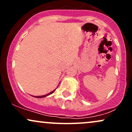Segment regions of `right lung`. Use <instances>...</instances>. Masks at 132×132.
Instances as JSON below:
<instances>
[{"mask_svg": "<svg viewBox=\"0 0 132 132\" xmlns=\"http://www.w3.org/2000/svg\"><path fill=\"white\" fill-rule=\"evenodd\" d=\"M57 87H58V86H57ZM57 87H56V88H57ZM56 89H54V90H53V91H51V92H50V93L47 94H46V95H41V96H33V97H36V98H43V97H45L48 96V95H50V94H52L53 93V92H54V91H55Z\"/></svg>", "mask_w": 132, "mask_h": 132, "instance_id": "add662e5", "label": "right lung"}]
</instances>
